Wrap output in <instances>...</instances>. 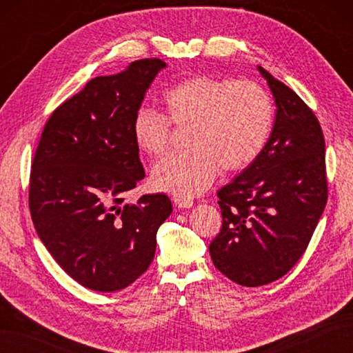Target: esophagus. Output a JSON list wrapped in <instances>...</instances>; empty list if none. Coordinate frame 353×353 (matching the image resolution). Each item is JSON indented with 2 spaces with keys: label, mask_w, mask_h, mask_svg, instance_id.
Wrapping results in <instances>:
<instances>
[{
  "label": "esophagus",
  "mask_w": 353,
  "mask_h": 353,
  "mask_svg": "<svg viewBox=\"0 0 353 353\" xmlns=\"http://www.w3.org/2000/svg\"><path fill=\"white\" fill-rule=\"evenodd\" d=\"M174 205L179 208V209H190L194 206V201L190 200V199H174Z\"/></svg>",
  "instance_id": "obj_1"
}]
</instances>
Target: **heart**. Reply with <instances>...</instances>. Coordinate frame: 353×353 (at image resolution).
Masks as SVG:
<instances>
[{"label":"heart","mask_w":353,"mask_h":353,"mask_svg":"<svg viewBox=\"0 0 353 353\" xmlns=\"http://www.w3.org/2000/svg\"><path fill=\"white\" fill-rule=\"evenodd\" d=\"M167 115L142 106L132 121L134 144L148 156L170 145L171 123L190 125L188 150L165 156L152 171L156 190L176 197L203 194L224 172L243 171L264 152L274 127V104L261 85L250 80L186 77L163 92Z\"/></svg>","instance_id":"obj_1"}]
</instances>
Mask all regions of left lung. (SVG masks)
Returning a JSON list of instances; mask_svg holds the SVG:
<instances>
[{"label":"left lung","mask_w":353,"mask_h":353,"mask_svg":"<svg viewBox=\"0 0 353 353\" xmlns=\"http://www.w3.org/2000/svg\"><path fill=\"white\" fill-rule=\"evenodd\" d=\"M276 103L264 152L216 192L223 215L209 244L214 265L244 287L279 279L308 247L327 200L325 138L292 89L258 66Z\"/></svg>","instance_id":"8db88e82"}]
</instances>
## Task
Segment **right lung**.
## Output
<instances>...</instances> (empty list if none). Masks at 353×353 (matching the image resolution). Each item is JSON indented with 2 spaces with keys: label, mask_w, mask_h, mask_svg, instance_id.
I'll list each match as a JSON object with an SVG mask.
<instances>
[{
  "label": "right lung",
  "mask_w": 353,
  "mask_h": 353,
  "mask_svg": "<svg viewBox=\"0 0 353 353\" xmlns=\"http://www.w3.org/2000/svg\"><path fill=\"white\" fill-rule=\"evenodd\" d=\"M161 59L95 77L43 127L30 172V214L54 261L83 287H129L152 264L156 234L172 212L165 194L124 203L145 176L132 121Z\"/></svg>",
  "instance_id": "obj_1"
}]
</instances>
